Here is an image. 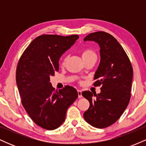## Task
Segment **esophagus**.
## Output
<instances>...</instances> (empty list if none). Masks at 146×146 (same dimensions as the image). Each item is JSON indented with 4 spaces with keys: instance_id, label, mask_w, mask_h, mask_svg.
I'll list each match as a JSON object with an SVG mask.
<instances>
[{
    "instance_id": "obj_1",
    "label": "esophagus",
    "mask_w": 146,
    "mask_h": 146,
    "mask_svg": "<svg viewBox=\"0 0 146 146\" xmlns=\"http://www.w3.org/2000/svg\"><path fill=\"white\" fill-rule=\"evenodd\" d=\"M78 98H82V90H78Z\"/></svg>"
}]
</instances>
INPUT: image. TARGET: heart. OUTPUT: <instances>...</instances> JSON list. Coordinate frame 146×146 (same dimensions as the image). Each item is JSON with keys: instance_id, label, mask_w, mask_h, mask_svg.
Wrapping results in <instances>:
<instances>
[{"instance_id": "1", "label": "heart", "mask_w": 146, "mask_h": 146, "mask_svg": "<svg viewBox=\"0 0 146 146\" xmlns=\"http://www.w3.org/2000/svg\"><path fill=\"white\" fill-rule=\"evenodd\" d=\"M90 56H96V54H95V53L93 51V50H91V49H84V50H83L82 51V57L83 60L86 59V58H89V57H90ZM66 58H65V59L63 60L62 64L64 65L65 62H66Z\"/></svg>"}]
</instances>
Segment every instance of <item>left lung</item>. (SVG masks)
Listing matches in <instances>:
<instances>
[{
	"label": "left lung",
	"mask_w": 146,
	"mask_h": 146,
	"mask_svg": "<svg viewBox=\"0 0 146 146\" xmlns=\"http://www.w3.org/2000/svg\"><path fill=\"white\" fill-rule=\"evenodd\" d=\"M84 41L98 43L101 57L94 76V86H101V92L98 95L82 92L90 103L84 118L95 128H104L116 122L128 106L133 69L126 53L112 35L97 31L88 34Z\"/></svg>",
	"instance_id": "1"
}]
</instances>
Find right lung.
Instances as JSON below:
<instances>
[{
  "label": "right lung",
  "mask_w": 146,
  "mask_h": 146,
  "mask_svg": "<svg viewBox=\"0 0 146 146\" xmlns=\"http://www.w3.org/2000/svg\"><path fill=\"white\" fill-rule=\"evenodd\" d=\"M78 35H42L35 38L23 52L16 68V84L21 102L34 123L46 130L60 126L68 107L78 93L65 86L55 90L50 77L59 71L62 55L78 39Z\"/></svg>",
  "instance_id": "add662e5"
}]
</instances>
